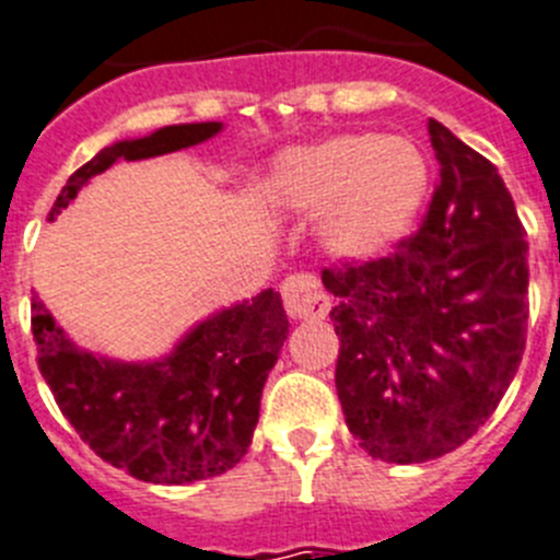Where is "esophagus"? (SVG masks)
Returning <instances> with one entry per match:
<instances>
[{"label": "esophagus", "instance_id": "esophagus-1", "mask_svg": "<svg viewBox=\"0 0 560 560\" xmlns=\"http://www.w3.org/2000/svg\"><path fill=\"white\" fill-rule=\"evenodd\" d=\"M281 299H284L287 315L299 320H324L331 310L329 295L312 273H295L281 281Z\"/></svg>", "mask_w": 560, "mask_h": 560}]
</instances>
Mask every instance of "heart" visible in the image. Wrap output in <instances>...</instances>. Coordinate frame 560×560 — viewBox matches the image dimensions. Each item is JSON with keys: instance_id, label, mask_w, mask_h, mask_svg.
<instances>
[{"instance_id": "heart-1", "label": "heart", "mask_w": 560, "mask_h": 560, "mask_svg": "<svg viewBox=\"0 0 560 560\" xmlns=\"http://www.w3.org/2000/svg\"><path fill=\"white\" fill-rule=\"evenodd\" d=\"M427 192V164L412 144L387 136H335L281 155L268 195L290 211H326L324 243L342 259L390 248Z\"/></svg>"}]
</instances>
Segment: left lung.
I'll list each match as a JSON object with an SVG mask.
<instances>
[{"mask_svg": "<svg viewBox=\"0 0 560 560\" xmlns=\"http://www.w3.org/2000/svg\"><path fill=\"white\" fill-rule=\"evenodd\" d=\"M441 180L418 231L380 259L324 270L337 299L335 385L362 450L424 463L488 421L527 340V243L486 155L430 119Z\"/></svg>", "mask_w": 560, "mask_h": 560, "instance_id": "1", "label": "left lung"}]
</instances>
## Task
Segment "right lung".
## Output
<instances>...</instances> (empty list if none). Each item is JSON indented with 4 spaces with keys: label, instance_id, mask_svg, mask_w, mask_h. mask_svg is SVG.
<instances>
[{
    "label": "right lung",
    "instance_id": "obj_1",
    "mask_svg": "<svg viewBox=\"0 0 560 560\" xmlns=\"http://www.w3.org/2000/svg\"><path fill=\"white\" fill-rule=\"evenodd\" d=\"M220 128V122L170 125L103 148L67 180L49 218L110 164L192 148ZM287 331L281 295L265 290L206 317L161 360L117 362L74 346L47 306L33 299L38 371L60 412L105 463L159 486L218 477L243 460L259 421L261 387Z\"/></svg>",
    "mask_w": 560,
    "mask_h": 560
}]
</instances>
